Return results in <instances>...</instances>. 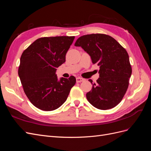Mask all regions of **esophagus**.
<instances>
[{"mask_svg": "<svg viewBox=\"0 0 151 151\" xmlns=\"http://www.w3.org/2000/svg\"><path fill=\"white\" fill-rule=\"evenodd\" d=\"M84 81V79H83V78H81V77H77V78H76L77 83H81V82H83Z\"/></svg>", "mask_w": 151, "mask_h": 151, "instance_id": "34e87169", "label": "esophagus"}]
</instances>
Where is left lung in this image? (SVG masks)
<instances>
[{"label": "left lung", "mask_w": 151, "mask_h": 151, "mask_svg": "<svg viewBox=\"0 0 151 151\" xmlns=\"http://www.w3.org/2000/svg\"><path fill=\"white\" fill-rule=\"evenodd\" d=\"M74 45L83 48L92 62L99 66L97 83L86 94L88 101L103 110L116 106L127 92L132 74L126 50L111 36L101 33L82 36ZM89 81L92 84V80Z\"/></svg>", "instance_id": "1"}]
</instances>
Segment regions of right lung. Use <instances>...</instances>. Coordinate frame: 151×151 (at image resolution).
<instances>
[{
  "instance_id": "right-lung-1",
  "label": "right lung",
  "mask_w": 151,
  "mask_h": 151,
  "mask_svg": "<svg viewBox=\"0 0 151 151\" xmlns=\"http://www.w3.org/2000/svg\"><path fill=\"white\" fill-rule=\"evenodd\" d=\"M75 36L43 37L22 52L18 69L22 88L30 102L43 111H52L64 103L76 83L74 76L58 81L57 68L65 62V55Z\"/></svg>"
}]
</instances>
